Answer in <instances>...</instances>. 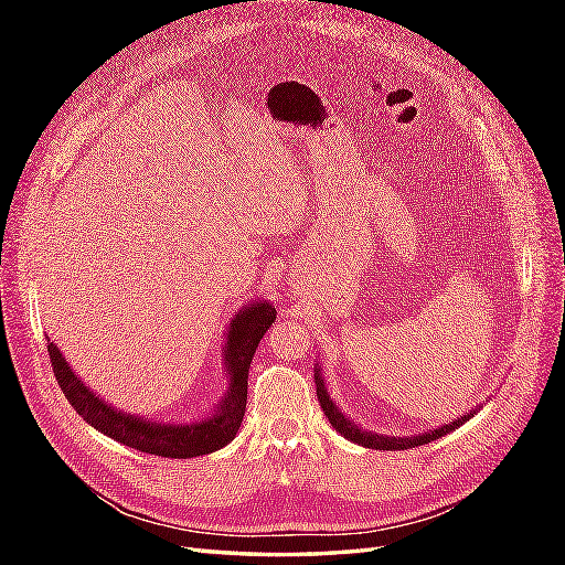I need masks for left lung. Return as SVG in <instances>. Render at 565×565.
Masks as SVG:
<instances>
[{"instance_id": "left-lung-1", "label": "left lung", "mask_w": 565, "mask_h": 565, "mask_svg": "<svg viewBox=\"0 0 565 565\" xmlns=\"http://www.w3.org/2000/svg\"><path fill=\"white\" fill-rule=\"evenodd\" d=\"M316 386H318V401H320L322 413H324V417L330 419V424L334 426V429H337L341 436H344V438L358 443V446L372 448V450H407V448H415V446H424V443H431V440H436V438H440V436H446V434L455 431L457 426L469 422V419L478 413V409H481V405H478V407L471 409V413H467L465 417H457L455 422L443 424V426H438V429L424 431V434H419V436H403V438H401V436H382V434H372V431L361 429V426L353 424L347 415H341V409H339V407L334 405V401L330 398L328 386H324V382H322V377H320V367H318V365H316Z\"/></svg>"}]
</instances>
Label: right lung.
Listing matches in <instances>:
<instances>
[{
    "label": "right lung",
    "instance_id": "add662e5",
    "mask_svg": "<svg viewBox=\"0 0 565 565\" xmlns=\"http://www.w3.org/2000/svg\"><path fill=\"white\" fill-rule=\"evenodd\" d=\"M273 322H276V306H270L268 301H252L231 320L224 349L228 374L226 396L221 398L214 415L193 424H162L143 419L139 415H125L122 409L100 401L89 386H84V382L71 370L51 339H46V351L65 398L71 401L77 415H82L84 422H89L94 429L117 443H125V446L134 450L158 457L188 459L210 455L228 446L237 429H241L247 405L249 363L262 337Z\"/></svg>",
    "mask_w": 565,
    "mask_h": 565
}]
</instances>
